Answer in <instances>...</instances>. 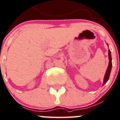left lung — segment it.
Returning a JSON list of instances; mask_svg holds the SVG:
<instances>
[{
	"label": "left lung",
	"mask_w": 120,
	"mask_h": 120,
	"mask_svg": "<svg viewBox=\"0 0 120 120\" xmlns=\"http://www.w3.org/2000/svg\"><path fill=\"white\" fill-rule=\"evenodd\" d=\"M108 57H109V64H108V68H107V71H106L105 75V77H104L103 85H104L107 82L108 79H109V76H110V73H111V71L112 59H111V51L109 50H108Z\"/></svg>",
	"instance_id": "obj_1"
}]
</instances>
